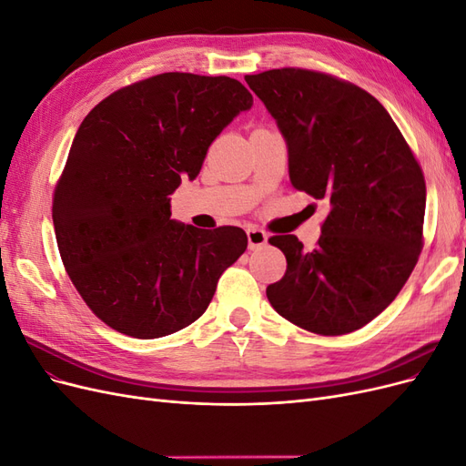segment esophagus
<instances>
[{
  "label": "esophagus",
  "mask_w": 466,
  "mask_h": 466,
  "mask_svg": "<svg viewBox=\"0 0 466 466\" xmlns=\"http://www.w3.org/2000/svg\"><path fill=\"white\" fill-rule=\"evenodd\" d=\"M247 238H248V248H250V250L262 248V247L268 243V235H266V231L257 229V228H250V229H247Z\"/></svg>",
  "instance_id": "34e87169"
}]
</instances>
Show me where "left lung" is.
<instances>
[{"label":"left lung","mask_w":466,"mask_h":466,"mask_svg":"<svg viewBox=\"0 0 466 466\" xmlns=\"http://www.w3.org/2000/svg\"><path fill=\"white\" fill-rule=\"evenodd\" d=\"M245 81L286 137L293 188L330 204L313 250L295 235L268 238L288 260L268 301L309 332H354L394 301L424 247L421 167L385 106L354 83L301 67Z\"/></svg>","instance_id":"left-lung-1"}]
</instances>
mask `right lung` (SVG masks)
Instances as JSON below:
<instances>
[{"mask_svg": "<svg viewBox=\"0 0 466 466\" xmlns=\"http://www.w3.org/2000/svg\"><path fill=\"white\" fill-rule=\"evenodd\" d=\"M250 105L241 81L168 72L115 91L83 118L52 219L69 279L106 327L142 340L188 327L247 250L241 228L171 219L168 196Z\"/></svg>", "mask_w": 466, "mask_h": 466, "instance_id": "obj_1", "label": "right lung"}]
</instances>
